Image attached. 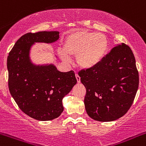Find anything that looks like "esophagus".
Instances as JSON below:
<instances>
[{
	"label": "esophagus",
	"mask_w": 146,
	"mask_h": 146,
	"mask_svg": "<svg viewBox=\"0 0 146 146\" xmlns=\"http://www.w3.org/2000/svg\"><path fill=\"white\" fill-rule=\"evenodd\" d=\"M76 77L77 82H78V83L80 82V77L79 76V75H78V73H76Z\"/></svg>",
	"instance_id": "obj_1"
}]
</instances>
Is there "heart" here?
<instances>
[{"label": "heart", "mask_w": 146, "mask_h": 146, "mask_svg": "<svg viewBox=\"0 0 146 146\" xmlns=\"http://www.w3.org/2000/svg\"><path fill=\"white\" fill-rule=\"evenodd\" d=\"M64 50L59 54L64 61L69 60L70 55H77V63L84 69H90L98 65L106 56L109 48L107 36L101 33L78 30L66 36Z\"/></svg>", "instance_id": "b5f03b06"}]
</instances>
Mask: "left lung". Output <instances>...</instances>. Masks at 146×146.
<instances>
[{"label": "left lung", "mask_w": 146, "mask_h": 146, "mask_svg": "<svg viewBox=\"0 0 146 146\" xmlns=\"http://www.w3.org/2000/svg\"><path fill=\"white\" fill-rule=\"evenodd\" d=\"M78 74L86 88V113L92 119L115 121L132 106L139 78L134 54L127 45L115 46L98 65Z\"/></svg>", "instance_id": "8db88e82"}]
</instances>
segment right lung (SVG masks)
Segmentation results:
<instances>
[{"instance_id": "right-lung-1", "label": "right lung", "mask_w": 146, "mask_h": 146, "mask_svg": "<svg viewBox=\"0 0 146 146\" xmlns=\"http://www.w3.org/2000/svg\"><path fill=\"white\" fill-rule=\"evenodd\" d=\"M57 31L29 33L17 40L7 57L9 92L25 114L39 121L59 117L62 99L77 83L73 70L61 72L53 64L35 65L30 50L35 43L50 44L58 40Z\"/></svg>"}]
</instances>
